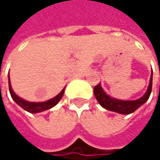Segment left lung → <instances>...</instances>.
<instances>
[{
  "label": "left lung",
  "mask_w": 160,
  "mask_h": 160,
  "mask_svg": "<svg viewBox=\"0 0 160 160\" xmlns=\"http://www.w3.org/2000/svg\"><path fill=\"white\" fill-rule=\"evenodd\" d=\"M152 77H153V72L151 73L147 91L145 92V93L141 98H139L137 100L124 101V100H118V99L112 98L111 96H109L108 94H107L105 92V91L101 87L100 83L97 84L93 88V93H94L96 100L101 105V107H103L107 110L117 112V113L123 114V115H129V114L135 111L136 109H138L142 105H144V103L148 100L151 91H152Z\"/></svg>",
  "instance_id": "8db88e82"
}]
</instances>
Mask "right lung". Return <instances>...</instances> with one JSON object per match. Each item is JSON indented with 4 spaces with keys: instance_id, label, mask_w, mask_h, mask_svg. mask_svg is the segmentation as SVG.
<instances>
[{
    "instance_id": "obj_1",
    "label": "right lung",
    "mask_w": 160,
    "mask_h": 160,
    "mask_svg": "<svg viewBox=\"0 0 160 160\" xmlns=\"http://www.w3.org/2000/svg\"><path fill=\"white\" fill-rule=\"evenodd\" d=\"M9 91L11 93V96L13 98V100L16 102L18 106H20L23 109H25L26 111L29 112V113H39V112H42L50 109L52 108H53L55 105H57V103L61 100V98L64 95L65 92V88L60 92V93H58L55 97L50 99L48 101L45 102H28L26 101L22 98H20L18 95H16L15 92L12 89L11 86V82H10V77H9Z\"/></svg>"
}]
</instances>
